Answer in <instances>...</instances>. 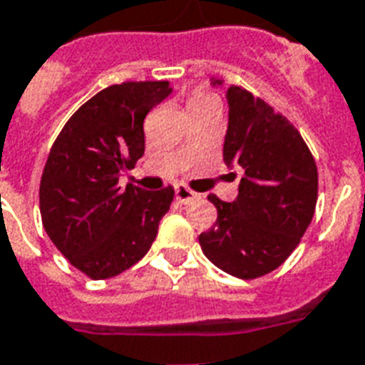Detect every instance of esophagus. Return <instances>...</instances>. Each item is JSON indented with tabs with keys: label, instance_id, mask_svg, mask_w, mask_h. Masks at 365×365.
I'll return each mask as SVG.
<instances>
[{
	"label": "esophagus",
	"instance_id": "34e87169",
	"mask_svg": "<svg viewBox=\"0 0 365 365\" xmlns=\"http://www.w3.org/2000/svg\"><path fill=\"white\" fill-rule=\"evenodd\" d=\"M197 194L194 190H190V188H186L185 185H177L175 186V200L179 203H188L192 202V200H196Z\"/></svg>",
	"mask_w": 365,
	"mask_h": 365
}]
</instances>
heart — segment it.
<instances>
[{
    "label": "heart",
    "mask_w": 365,
    "mask_h": 365,
    "mask_svg": "<svg viewBox=\"0 0 365 365\" xmlns=\"http://www.w3.org/2000/svg\"><path fill=\"white\" fill-rule=\"evenodd\" d=\"M211 101H215L213 95H209V93L205 91H196L190 97V101H188V106H197V104L211 103Z\"/></svg>",
    "instance_id": "b5f03b06"
}]
</instances>
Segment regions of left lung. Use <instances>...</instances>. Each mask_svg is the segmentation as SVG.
I'll return each mask as SVG.
<instances>
[{"instance_id":"left-lung-1","label":"left lung","mask_w":365,"mask_h":365,"mask_svg":"<svg viewBox=\"0 0 365 365\" xmlns=\"http://www.w3.org/2000/svg\"><path fill=\"white\" fill-rule=\"evenodd\" d=\"M211 86H222L211 80ZM222 158L244 171L238 196L217 207V221L200 234L203 255L227 274L253 279L293 253L314 217L318 169L301 133L264 101L232 86ZM234 175V173H232Z\"/></svg>"}]
</instances>
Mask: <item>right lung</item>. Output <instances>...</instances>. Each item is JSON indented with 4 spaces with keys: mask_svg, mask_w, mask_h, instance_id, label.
<instances>
[{
    "mask_svg": "<svg viewBox=\"0 0 365 365\" xmlns=\"http://www.w3.org/2000/svg\"><path fill=\"white\" fill-rule=\"evenodd\" d=\"M169 81H125L89 98L62 127L39 185L43 228L56 250L93 279L133 267L156 240L173 188L120 186L144 154V118Z\"/></svg>",
    "mask_w": 365,
    "mask_h": 365,
    "instance_id": "1",
    "label": "right lung"
}]
</instances>
